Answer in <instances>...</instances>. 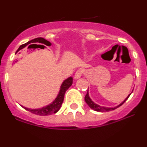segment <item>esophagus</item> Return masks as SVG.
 Wrapping results in <instances>:
<instances>
[{"instance_id":"34e87169","label":"esophagus","mask_w":147,"mask_h":147,"mask_svg":"<svg viewBox=\"0 0 147 147\" xmlns=\"http://www.w3.org/2000/svg\"><path fill=\"white\" fill-rule=\"evenodd\" d=\"M82 74H83V70H78L77 72H75V79H79L82 76Z\"/></svg>"}]
</instances>
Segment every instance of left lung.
<instances>
[{
  "instance_id": "left-lung-1",
  "label": "left lung",
  "mask_w": 147,
  "mask_h": 147,
  "mask_svg": "<svg viewBox=\"0 0 147 147\" xmlns=\"http://www.w3.org/2000/svg\"><path fill=\"white\" fill-rule=\"evenodd\" d=\"M133 92V91H132ZM132 92H131V93L129 94V95L127 96V97L124 99L123 102L121 103V104H119V105L115 106V107H105V106H99L98 104H95V102H92V99H90V97H89V94H88V92H87V94L85 96V102H86V104L88 105L89 107L90 108V109H92V110L95 111H98V112H108V111H113V110H115V109H116L117 108L119 107L120 106H122L123 104H124V102H126V100H127V99L129 98V96L131 95V94L132 93Z\"/></svg>"
}]
</instances>
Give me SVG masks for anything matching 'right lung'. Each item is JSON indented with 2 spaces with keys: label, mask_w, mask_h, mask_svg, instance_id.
<instances>
[{
  "label": "right lung",
  "mask_w": 147,
  "mask_h": 147,
  "mask_svg": "<svg viewBox=\"0 0 147 147\" xmlns=\"http://www.w3.org/2000/svg\"><path fill=\"white\" fill-rule=\"evenodd\" d=\"M31 43H39L41 45H36V44H33L36 45L37 48H39L41 49H44L45 47L43 45H47V46H50L52 45V43L50 41H47L45 38H42V37H38V38H34V39L31 40V41L27 42L25 44L21 45L19 47V48L18 49V50L16 52L21 50V49H23L28 45L31 44ZM72 84V77H70L68 78L63 81V83H62L61 86L60 87L59 92L58 95L57 96V97L55 98V100L52 102L51 104H50L49 105L44 106V107L40 108V109H28V108L24 107V106H22L23 107L25 110L30 111V112L32 113L35 115H42V116H45V115H50L56 113L57 112H58L59 110L60 109L62 103L63 102L64 99V95H65V91L71 86Z\"/></svg>",
  "instance_id": "add662e5"
}]
</instances>
